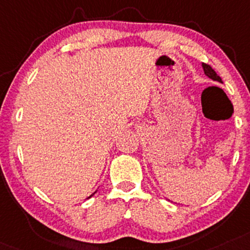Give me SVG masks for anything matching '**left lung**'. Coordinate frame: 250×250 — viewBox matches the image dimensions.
Segmentation results:
<instances>
[{"instance_id": "1", "label": "left lung", "mask_w": 250, "mask_h": 250, "mask_svg": "<svg viewBox=\"0 0 250 250\" xmlns=\"http://www.w3.org/2000/svg\"><path fill=\"white\" fill-rule=\"evenodd\" d=\"M203 68H204V72H205V74L207 77L211 78V79L214 80V81H219V83H222L221 78L215 73V71L213 70L211 66L207 65V64H204V62H203Z\"/></svg>"}]
</instances>
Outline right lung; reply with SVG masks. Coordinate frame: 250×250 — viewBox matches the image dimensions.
<instances>
[{
    "mask_svg": "<svg viewBox=\"0 0 250 250\" xmlns=\"http://www.w3.org/2000/svg\"><path fill=\"white\" fill-rule=\"evenodd\" d=\"M94 193H95V192H94ZM94 193H93V194H94ZM93 194H92V195H93ZM92 195H89V197H88V198H91V197H92Z\"/></svg>",
    "mask_w": 250,
    "mask_h": 250,
    "instance_id": "add662e5",
    "label": "right lung"
}]
</instances>
